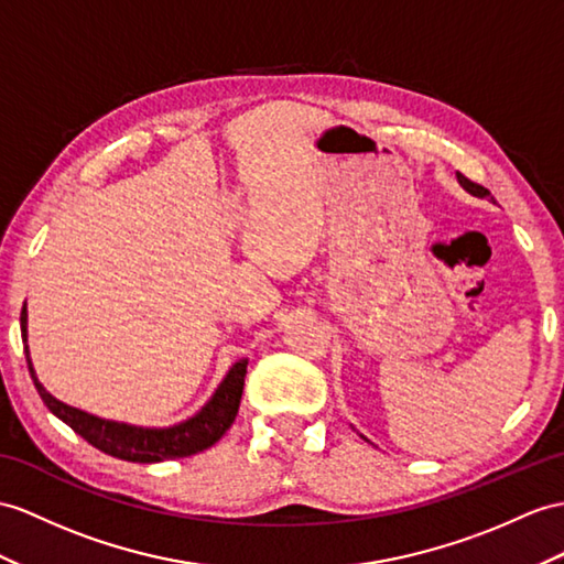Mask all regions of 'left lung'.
<instances>
[{"mask_svg": "<svg viewBox=\"0 0 564 564\" xmlns=\"http://www.w3.org/2000/svg\"><path fill=\"white\" fill-rule=\"evenodd\" d=\"M457 178H459V184L469 191L471 196H478V198H486V196H490V191L486 188V186H480V184H476V182H471L469 176H464V174H457Z\"/></svg>", "mask_w": 564, "mask_h": 564, "instance_id": "8db88e82", "label": "left lung"}]
</instances>
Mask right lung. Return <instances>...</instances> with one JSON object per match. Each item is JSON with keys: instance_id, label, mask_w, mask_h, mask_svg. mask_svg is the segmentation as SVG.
<instances>
[{"instance_id": "right-lung-1", "label": "right lung", "mask_w": 564, "mask_h": 564, "mask_svg": "<svg viewBox=\"0 0 564 564\" xmlns=\"http://www.w3.org/2000/svg\"><path fill=\"white\" fill-rule=\"evenodd\" d=\"M25 304L21 311V337L25 341ZM25 361H29L31 378L35 382V390L40 400L52 411L54 416L62 419L68 429L78 433L84 441H88L93 447H98L105 455H112L127 462H141V464H153L164 459H178V457H191L196 452H203L213 447L219 437H223L229 425L235 423L241 392H243V378H246V359L231 366L223 386L217 388L213 400L205 404L194 419H188L172 429H135V425L117 423V421H105L98 416H90L86 411L68 406L40 386L35 378V370L31 366L29 347H25Z\"/></svg>"}]
</instances>
